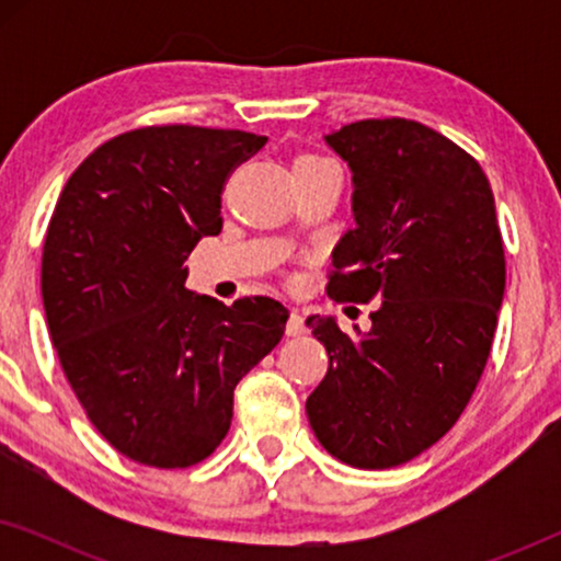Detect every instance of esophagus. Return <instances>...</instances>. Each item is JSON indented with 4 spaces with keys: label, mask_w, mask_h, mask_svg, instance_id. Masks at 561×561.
Segmentation results:
<instances>
[{
    "label": "esophagus",
    "mask_w": 561,
    "mask_h": 561,
    "mask_svg": "<svg viewBox=\"0 0 561 561\" xmlns=\"http://www.w3.org/2000/svg\"><path fill=\"white\" fill-rule=\"evenodd\" d=\"M304 332H306V319H304V313L298 311V309H294V311H290V317H288L286 334H288V336H301Z\"/></svg>",
    "instance_id": "34e87169"
}]
</instances>
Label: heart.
I'll list each match as a JSON object with an SVG mask.
<instances>
[{
    "label": "heart",
    "mask_w": 561,
    "mask_h": 561,
    "mask_svg": "<svg viewBox=\"0 0 561 561\" xmlns=\"http://www.w3.org/2000/svg\"><path fill=\"white\" fill-rule=\"evenodd\" d=\"M301 158H319V156H301Z\"/></svg>",
    "instance_id": "obj_1"
}]
</instances>
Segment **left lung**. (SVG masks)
<instances>
[{"instance_id": "obj_1", "label": "left lung", "mask_w": 561, "mask_h": 561, "mask_svg": "<svg viewBox=\"0 0 561 561\" xmlns=\"http://www.w3.org/2000/svg\"><path fill=\"white\" fill-rule=\"evenodd\" d=\"M324 140L355 188L327 294L378 304L357 336L334 317L306 319L329 355L306 416L340 462L386 470L439 442L470 403L503 304V237L480 163L432 127L363 119Z\"/></svg>"}]
</instances>
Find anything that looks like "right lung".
I'll return each instance as SVG.
<instances>
[{
    "label": "right lung",
    "mask_w": 561,
    "mask_h": 561,
    "mask_svg": "<svg viewBox=\"0 0 561 561\" xmlns=\"http://www.w3.org/2000/svg\"><path fill=\"white\" fill-rule=\"evenodd\" d=\"M267 137L142 127L99 145L64 186L43 244L53 347L96 432L135 462H202L232 424L234 386L280 342L288 309L225 306L183 265L221 232V188Z\"/></svg>",
    "instance_id": "obj_1"
}]
</instances>
